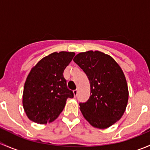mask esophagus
I'll return each instance as SVG.
<instances>
[{"instance_id":"1","label":"esophagus","mask_w":150,"mask_h":150,"mask_svg":"<svg viewBox=\"0 0 150 150\" xmlns=\"http://www.w3.org/2000/svg\"><path fill=\"white\" fill-rule=\"evenodd\" d=\"M78 89L73 91V94H74V96H75H75H77V95H78Z\"/></svg>"}]
</instances>
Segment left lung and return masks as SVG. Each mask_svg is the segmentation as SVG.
<instances>
[{
    "label": "left lung",
    "mask_w": 150,
    "mask_h": 150,
    "mask_svg": "<svg viewBox=\"0 0 150 150\" xmlns=\"http://www.w3.org/2000/svg\"><path fill=\"white\" fill-rule=\"evenodd\" d=\"M73 61L90 82V97L80 103L83 115L95 128H109L121 118L128 104V85L122 69L112 57L99 51L80 53Z\"/></svg>",
    "instance_id": "obj_1"
}]
</instances>
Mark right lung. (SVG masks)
Returning a JSON list of instances; mask_svg holds the SVG:
<instances>
[{
    "label": "right lung",
    "mask_w": 150,
    "mask_h": 150,
    "mask_svg": "<svg viewBox=\"0 0 150 150\" xmlns=\"http://www.w3.org/2000/svg\"><path fill=\"white\" fill-rule=\"evenodd\" d=\"M74 56V52H54L32 68L22 96L24 110L30 120L40 124L54 121L64 110L67 99L73 97L63 72Z\"/></svg>",
    "instance_id": "right-lung-1"
}]
</instances>
